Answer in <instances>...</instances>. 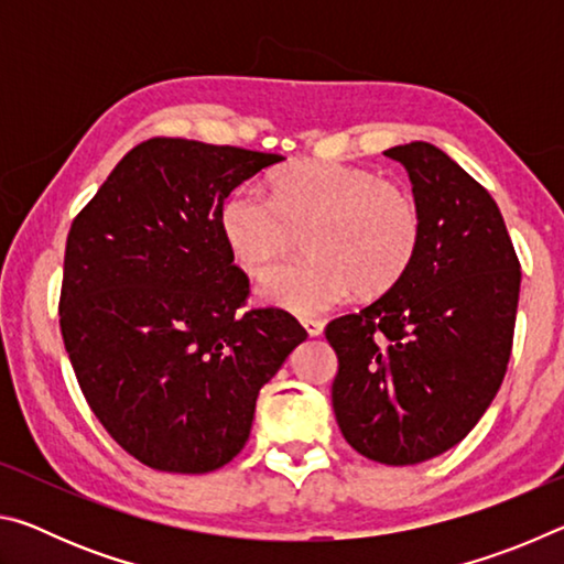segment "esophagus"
Here are the masks:
<instances>
[{
    "label": "esophagus",
    "instance_id": "34e87169",
    "mask_svg": "<svg viewBox=\"0 0 564 564\" xmlns=\"http://www.w3.org/2000/svg\"><path fill=\"white\" fill-rule=\"evenodd\" d=\"M301 323H303V328L308 330V336H321L323 333V321H318V318H303Z\"/></svg>",
    "mask_w": 564,
    "mask_h": 564
}]
</instances>
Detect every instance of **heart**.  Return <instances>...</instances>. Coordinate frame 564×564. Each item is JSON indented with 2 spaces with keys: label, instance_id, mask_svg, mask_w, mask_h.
<instances>
[{
  "label": "heart",
  "instance_id": "b5f03b06",
  "mask_svg": "<svg viewBox=\"0 0 564 564\" xmlns=\"http://www.w3.org/2000/svg\"><path fill=\"white\" fill-rule=\"evenodd\" d=\"M218 226L246 273H261L305 234L311 253L273 265L261 279L263 299L293 313L326 311L352 289L390 291L423 238V216L408 188L333 161L285 166L275 174L273 198L259 186H236Z\"/></svg>",
  "mask_w": 564,
  "mask_h": 564
}]
</instances>
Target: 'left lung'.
<instances>
[{
    "label": "left lung",
    "mask_w": 564,
    "mask_h": 564,
    "mask_svg": "<svg viewBox=\"0 0 564 564\" xmlns=\"http://www.w3.org/2000/svg\"><path fill=\"white\" fill-rule=\"evenodd\" d=\"M386 156L405 166L423 216L415 261L393 289L333 318V410L368 460L415 465L451 451L508 370L520 261L495 198L433 144Z\"/></svg>",
    "instance_id": "1"
}]
</instances>
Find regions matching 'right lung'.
<instances>
[{"label":"right lung","instance_id":"1","mask_svg":"<svg viewBox=\"0 0 564 564\" xmlns=\"http://www.w3.org/2000/svg\"><path fill=\"white\" fill-rule=\"evenodd\" d=\"M283 156L156 137L123 156L66 236L59 326L94 415L154 470L212 473L241 453L259 390L305 328L241 313L248 275L218 214Z\"/></svg>","mask_w":564,"mask_h":564}]
</instances>
